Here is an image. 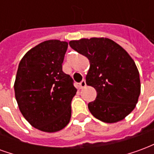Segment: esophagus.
Returning a JSON list of instances; mask_svg holds the SVG:
<instances>
[{"label": "esophagus", "instance_id": "1", "mask_svg": "<svg viewBox=\"0 0 154 154\" xmlns=\"http://www.w3.org/2000/svg\"><path fill=\"white\" fill-rule=\"evenodd\" d=\"M86 86H87V83H86V81L85 80H82L80 83H79V87H80V88H84Z\"/></svg>", "mask_w": 154, "mask_h": 154}]
</instances>
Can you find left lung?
Instances as JSON below:
<instances>
[{
	"mask_svg": "<svg viewBox=\"0 0 154 154\" xmlns=\"http://www.w3.org/2000/svg\"><path fill=\"white\" fill-rule=\"evenodd\" d=\"M69 45L90 62L86 82L97 94L88 103L92 116L106 123L125 119L134 109L140 94L139 71L132 57L107 38H82L70 41Z\"/></svg>",
	"mask_w": 154,
	"mask_h": 154,
	"instance_id": "8db88e82",
	"label": "left lung"
}]
</instances>
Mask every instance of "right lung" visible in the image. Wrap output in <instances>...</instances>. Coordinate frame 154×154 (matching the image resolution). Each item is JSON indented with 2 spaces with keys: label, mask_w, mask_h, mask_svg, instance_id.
Returning <instances> with one entry per match:
<instances>
[{
  "label": "right lung",
  "mask_w": 154,
  "mask_h": 154,
  "mask_svg": "<svg viewBox=\"0 0 154 154\" xmlns=\"http://www.w3.org/2000/svg\"><path fill=\"white\" fill-rule=\"evenodd\" d=\"M67 42L44 41L20 62L15 95L20 112L33 127L48 133L63 129L71 119V102L77 89L63 72Z\"/></svg>",
  "instance_id": "right-lung-1"
}]
</instances>
